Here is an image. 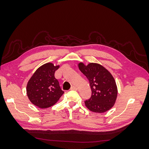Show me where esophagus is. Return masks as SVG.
I'll use <instances>...</instances> for the list:
<instances>
[{
  "label": "esophagus",
  "mask_w": 149,
  "mask_h": 149,
  "mask_svg": "<svg viewBox=\"0 0 149 149\" xmlns=\"http://www.w3.org/2000/svg\"><path fill=\"white\" fill-rule=\"evenodd\" d=\"M71 90H77V89H78V88L76 87V86H71Z\"/></svg>",
  "instance_id": "esophagus-1"
}]
</instances>
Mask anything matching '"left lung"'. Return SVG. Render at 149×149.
I'll return each instance as SVG.
<instances>
[{
  "mask_svg": "<svg viewBox=\"0 0 149 149\" xmlns=\"http://www.w3.org/2000/svg\"><path fill=\"white\" fill-rule=\"evenodd\" d=\"M78 67L88 79L91 89V97L84 101L88 109L99 113L111 109L118 96V88L110 72L102 65L93 63L86 66L79 63Z\"/></svg>",
  "mask_w": 149,
  "mask_h": 149,
  "instance_id": "obj_1",
  "label": "left lung"
}]
</instances>
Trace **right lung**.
Instances as JSON below:
<instances>
[{
	"instance_id": "add662e5",
	"label": "right lung",
	"mask_w": 149,
	"mask_h": 149,
	"mask_svg": "<svg viewBox=\"0 0 149 149\" xmlns=\"http://www.w3.org/2000/svg\"><path fill=\"white\" fill-rule=\"evenodd\" d=\"M59 66L48 63L40 66L31 76L26 86V93L30 101L40 108L50 107L59 100L64 93L55 72Z\"/></svg>"
}]
</instances>
